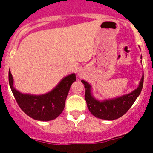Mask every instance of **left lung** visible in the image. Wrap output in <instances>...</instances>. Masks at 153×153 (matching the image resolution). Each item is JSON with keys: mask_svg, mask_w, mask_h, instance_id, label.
<instances>
[{"mask_svg": "<svg viewBox=\"0 0 153 153\" xmlns=\"http://www.w3.org/2000/svg\"><path fill=\"white\" fill-rule=\"evenodd\" d=\"M142 58V56H141ZM144 75L140 80V86L132 93L118 98L100 102L91 95V86L87 82L81 80L85 86V100L90 113L99 119L113 120L123 116L131 108L143 89Z\"/></svg>", "mask_w": 153, "mask_h": 153, "instance_id": "obj_1", "label": "left lung"}]
</instances>
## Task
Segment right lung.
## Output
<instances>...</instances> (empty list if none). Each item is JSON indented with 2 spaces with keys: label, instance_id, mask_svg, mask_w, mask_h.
Returning a JSON list of instances; mask_svg holds the SVG:
<instances>
[{
  "label": "right lung",
  "instance_id": "obj_1",
  "mask_svg": "<svg viewBox=\"0 0 153 153\" xmlns=\"http://www.w3.org/2000/svg\"><path fill=\"white\" fill-rule=\"evenodd\" d=\"M9 84L18 106L27 116L36 120L50 121L54 120L63 111L65 101L70 86L76 81V75L70 74L63 78L52 91L44 95L23 94L13 86V77L9 70Z\"/></svg>",
  "mask_w": 153,
  "mask_h": 153
}]
</instances>
